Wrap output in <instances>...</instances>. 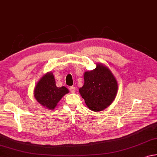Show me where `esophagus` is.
I'll list each match as a JSON object with an SVG mask.
<instances>
[{
  "instance_id": "1",
  "label": "esophagus",
  "mask_w": 157,
  "mask_h": 157,
  "mask_svg": "<svg viewBox=\"0 0 157 157\" xmlns=\"http://www.w3.org/2000/svg\"><path fill=\"white\" fill-rule=\"evenodd\" d=\"M69 90L71 91V93H75V88L74 86H70Z\"/></svg>"
}]
</instances>
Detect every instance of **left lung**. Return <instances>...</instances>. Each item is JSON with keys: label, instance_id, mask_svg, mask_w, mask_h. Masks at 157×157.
<instances>
[{"label": "left lung", "instance_id": "8db88e82", "mask_svg": "<svg viewBox=\"0 0 157 157\" xmlns=\"http://www.w3.org/2000/svg\"><path fill=\"white\" fill-rule=\"evenodd\" d=\"M84 84L79 89L90 110L99 112L112 104L117 95L118 84L110 70L103 64L84 74Z\"/></svg>", "mask_w": 157, "mask_h": 157}]
</instances>
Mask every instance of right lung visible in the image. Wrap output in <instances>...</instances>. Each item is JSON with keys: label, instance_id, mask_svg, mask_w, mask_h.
I'll return each instance as SVG.
<instances>
[{"label": "right lung", "instance_id": "1", "mask_svg": "<svg viewBox=\"0 0 157 157\" xmlns=\"http://www.w3.org/2000/svg\"><path fill=\"white\" fill-rule=\"evenodd\" d=\"M68 93L69 90L65 86H56L51 72L42 76L34 88V97L37 101L49 110H53L62 97Z\"/></svg>", "mask_w": 157, "mask_h": 157}]
</instances>
